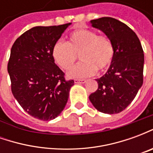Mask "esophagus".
I'll return each instance as SVG.
<instances>
[{
    "label": "esophagus",
    "instance_id": "esophagus-1",
    "mask_svg": "<svg viewBox=\"0 0 153 153\" xmlns=\"http://www.w3.org/2000/svg\"><path fill=\"white\" fill-rule=\"evenodd\" d=\"M74 83H86L85 79H74Z\"/></svg>",
    "mask_w": 153,
    "mask_h": 153
}]
</instances>
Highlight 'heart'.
<instances>
[{"instance_id": "1", "label": "heart", "mask_w": 153, "mask_h": 153, "mask_svg": "<svg viewBox=\"0 0 153 153\" xmlns=\"http://www.w3.org/2000/svg\"><path fill=\"white\" fill-rule=\"evenodd\" d=\"M77 55H79L82 61L68 72V76L83 79L109 66L114 56V47L106 36L97 35L89 29H78L69 34L67 42L58 41L51 50L55 63L64 70L72 68Z\"/></svg>"}]
</instances>
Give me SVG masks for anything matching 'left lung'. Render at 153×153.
<instances>
[{
	"mask_svg": "<svg viewBox=\"0 0 153 153\" xmlns=\"http://www.w3.org/2000/svg\"><path fill=\"white\" fill-rule=\"evenodd\" d=\"M111 41L114 56L109 69L97 79L98 88L89 96L100 112H121L134 99L143 82L144 54L138 36L127 25L111 17L91 20Z\"/></svg>",
	"mask_w": 153,
	"mask_h": 153,
	"instance_id": "obj_1",
	"label": "left lung"
}]
</instances>
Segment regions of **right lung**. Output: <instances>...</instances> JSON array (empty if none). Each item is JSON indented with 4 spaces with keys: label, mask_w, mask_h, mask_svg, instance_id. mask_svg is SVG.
<instances>
[{
    "label": "right lung",
    "mask_w": 153,
    "mask_h": 153,
    "mask_svg": "<svg viewBox=\"0 0 153 153\" xmlns=\"http://www.w3.org/2000/svg\"><path fill=\"white\" fill-rule=\"evenodd\" d=\"M70 25L33 27L11 47L7 70L12 93L28 115L41 120L60 115L74 85V80H65L51 56L53 45Z\"/></svg>",
    "instance_id": "1"
}]
</instances>
